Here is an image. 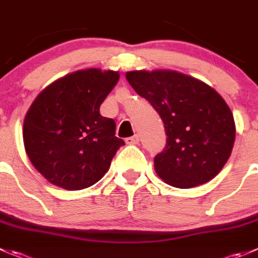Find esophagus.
Returning <instances> with one entry per match:
<instances>
[{
	"label": "esophagus",
	"instance_id": "34e87169",
	"mask_svg": "<svg viewBox=\"0 0 258 258\" xmlns=\"http://www.w3.org/2000/svg\"><path fill=\"white\" fill-rule=\"evenodd\" d=\"M139 142H140V136H139V135H135V136L126 139V144H128V145H137V144H139Z\"/></svg>",
	"mask_w": 258,
	"mask_h": 258
}]
</instances>
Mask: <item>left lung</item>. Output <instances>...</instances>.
<instances>
[{"instance_id": "8db88e82", "label": "left lung", "mask_w": 258, "mask_h": 258, "mask_svg": "<svg viewBox=\"0 0 258 258\" xmlns=\"http://www.w3.org/2000/svg\"><path fill=\"white\" fill-rule=\"evenodd\" d=\"M132 88L151 103L166 132V147L155 171L180 189L206 184L231 156L236 124L223 97L204 82L176 71L127 72Z\"/></svg>"}]
</instances>
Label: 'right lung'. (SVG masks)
Here are the masks:
<instances>
[{"label": "right lung", "mask_w": 258, "mask_h": 258, "mask_svg": "<svg viewBox=\"0 0 258 258\" xmlns=\"http://www.w3.org/2000/svg\"><path fill=\"white\" fill-rule=\"evenodd\" d=\"M118 79L114 71H77L52 82L32 102L22 128L25 151L50 184L82 190L108 171L124 142L99 107Z\"/></svg>", "instance_id": "obj_1"}]
</instances>
